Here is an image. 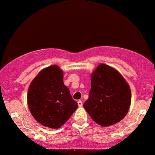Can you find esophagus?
Masks as SVG:
<instances>
[{
	"label": "esophagus",
	"instance_id": "1",
	"mask_svg": "<svg viewBox=\"0 0 155 155\" xmlns=\"http://www.w3.org/2000/svg\"><path fill=\"white\" fill-rule=\"evenodd\" d=\"M77 103H78V106H79V107H81V106H82V104H83L82 101H79Z\"/></svg>",
	"mask_w": 155,
	"mask_h": 155
}]
</instances>
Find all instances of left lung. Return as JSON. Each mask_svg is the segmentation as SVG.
<instances>
[{
	"instance_id": "8db88e82",
	"label": "left lung",
	"mask_w": 155,
	"mask_h": 155,
	"mask_svg": "<svg viewBox=\"0 0 155 155\" xmlns=\"http://www.w3.org/2000/svg\"><path fill=\"white\" fill-rule=\"evenodd\" d=\"M131 102L129 85L113 68L100 64L91 75L89 98L83 106L103 127L116 124L125 117Z\"/></svg>"
}]
</instances>
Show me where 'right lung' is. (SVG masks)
Instances as JSON below:
<instances>
[{"instance_id":"add662e5","label":"right lung","mask_w":155,"mask_h":155,"mask_svg":"<svg viewBox=\"0 0 155 155\" xmlns=\"http://www.w3.org/2000/svg\"><path fill=\"white\" fill-rule=\"evenodd\" d=\"M63 79L59 67L51 65L39 72L28 89L27 98L32 115L50 128L61 127L78 108Z\"/></svg>"}]
</instances>
